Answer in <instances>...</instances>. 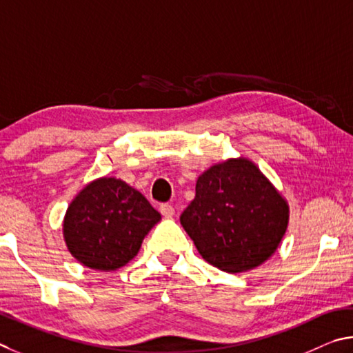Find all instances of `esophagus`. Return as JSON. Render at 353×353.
Listing matches in <instances>:
<instances>
[{"label": "esophagus", "instance_id": "34e87169", "mask_svg": "<svg viewBox=\"0 0 353 353\" xmlns=\"http://www.w3.org/2000/svg\"><path fill=\"white\" fill-rule=\"evenodd\" d=\"M159 212L163 214L164 219H172L175 215V209H173L172 205H161L159 206Z\"/></svg>", "mask_w": 353, "mask_h": 353}]
</instances>
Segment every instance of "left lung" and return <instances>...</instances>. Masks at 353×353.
<instances>
[{"instance_id": "left-lung-1", "label": "left lung", "mask_w": 353, "mask_h": 353, "mask_svg": "<svg viewBox=\"0 0 353 353\" xmlns=\"http://www.w3.org/2000/svg\"><path fill=\"white\" fill-rule=\"evenodd\" d=\"M288 212L285 199L252 161L231 158L201 173L180 221L206 262L234 274L274 254Z\"/></svg>"}]
</instances>
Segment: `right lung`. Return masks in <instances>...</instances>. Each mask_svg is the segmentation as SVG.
Listing matches in <instances>:
<instances>
[{"label": "right lung", "instance_id": "obj_1", "mask_svg": "<svg viewBox=\"0 0 353 353\" xmlns=\"http://www.w3.org/2000/svg\"><path fill=\"white\" fill-rule=\"evenodd\" d=\"M161 220L139 190L117 178H99L68 206L63 239L85 267L113 271L138 254L148 231Z\"/></svg>", "mask_w": 353, "mask_h": 353}]
</instances>
